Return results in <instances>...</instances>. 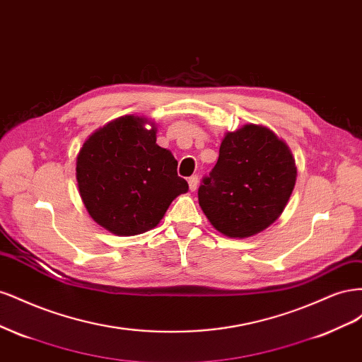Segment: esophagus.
I'll use <instances>...</instances> for the list:
<instances>
[{"label":"esophagus","mask_w":362,"mask_h":362,"mask_svg":"<svg viewBox=\"0 0 362 362\" xmlns=\"http://www.w3.org/2000/svg\"><path fill=\"white\" fill-rule=\"evenodd\" d=\"M189 189L192 192H194L196 189H198V177H196V175H193V177L189 178Z\"/></svg>","instance_id":"1"}]
</instances>
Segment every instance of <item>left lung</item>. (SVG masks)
Segmentation results:
<instances>
[{"instance_id": "8db88e82", "label": "left lung", "mask_w": 362, "mask_h": 362, "mask_svg": "<svg viewBox=\"0 0 362 362\" xmlns=\"http://www.w3.org/2000/svg\"><path fill=\"white\" fill-rule=\"evenodd\" d=\"M296 177L286 141L267 127L246 124L225 134L216 166L199 187V205L218 233L247 238L286 210Z\"/></svg>"}]
</instances>
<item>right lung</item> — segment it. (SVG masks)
<instances>
[{
    "label": "right lung",
    "mask_w": 362,
    "mask_h": 362,
    "mask_svg": "<svg viewBox=\"0 0 362 362\" xmlns=\"http://www.w3.org/2000/svg\"><path fill=\"white\" fill-rule=\"evenodd\" d=\"M177 166L172 152L157 145V125L127 115L86 139L75 175L81 201L98 225L116 235H137L156 228L172 201L187 193Z\"/></svg>",
    "instance_id": "1"
}]
</instances>
